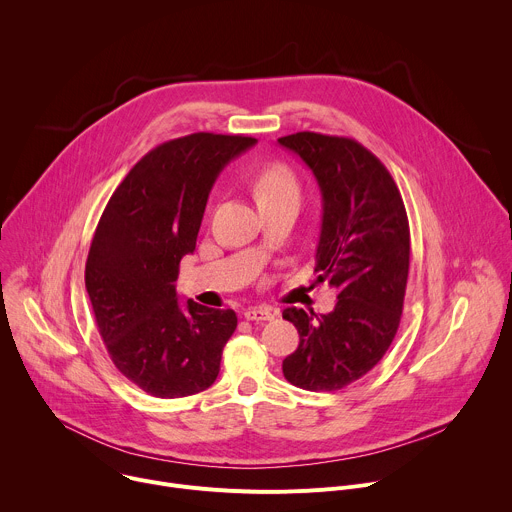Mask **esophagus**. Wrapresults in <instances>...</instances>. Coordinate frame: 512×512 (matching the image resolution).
<instances>
[{
  "mask_svg": "<svg viewBox=\"0 0 512 512\" xmlns=\"http://www.w3.org/2000/svg\"><path fill=\"white\" fill-rule=\"evenodd\" d=\"M245 318L249 322H267V320H273L275 314L271 312V308H249L245 310Z\"/></svg>",
  "mask_w": 512,
  "mask_h": 512,
  "instance_id": "34e87169",
  "label": "esophagus"
}]
</instances>
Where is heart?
I'll return each instance as SVG.
<instances>
[{
	"label": "heart",
	"instance_id": "heart-1",
	"mask_svg": "<svg viewBox=\"0 0 512 512\" xmlns=\"http://www.w3.org/2000/svg\"><path fill=\"white\" fill-rule=\"evenodd\" d=\"M253 190H255L257 200L283 196V194H296L298 196V192H300L294 172H291L285 164H279V162L267 164L265 168L259 170V174L255 176Z\"/></svg>",
	"mask_w": 512,
	"mask_h": 512
}]
</instances>
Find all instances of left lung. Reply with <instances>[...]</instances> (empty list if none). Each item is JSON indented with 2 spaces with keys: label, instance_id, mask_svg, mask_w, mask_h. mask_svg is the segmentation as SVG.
Here are the masks:
<instances>
[{
  "label": "left lung",
  "instance_id": "left-lung-1",
  "mask_svg": "<svg viewBox=\"0 0 512 512\" xmlns=\"http://www.w3.org/2000/svg\"><path fill=\"white\" fill-rule=\"evenodd\" d=\"M277 141L318 180L316 271L338 289L330 314L283 310L300 334L283 377L300 389L338 391L367 375L397 334L409 275L407 212L385 164L356 139L300 131Z\"/></svg>",
  "mask_w": 512,
  "mask_h": 512
}]
</instances>
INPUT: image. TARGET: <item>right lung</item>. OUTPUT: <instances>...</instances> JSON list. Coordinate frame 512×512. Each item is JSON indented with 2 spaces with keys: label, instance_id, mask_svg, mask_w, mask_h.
<instances>
[{
  "label": "right lung",
  "instance_id": "obj_1",
  "mask_svg": "<svg viewBox=\"0 0 512 512\" xmlns=\"http://www.w3.org/2000/svg\"><path fill=\"white\" fill-rule=\"evenodd\" d=\"M255 137L190 133L145 154L109 198L85 285L117 371L141 391L178 399L208 389L237 328L233 310L178 304L180 261L196 249L210 188Z\"/></svg>",
  "mask_w": 512,
  "mask_h": 512
}]
</instances>
